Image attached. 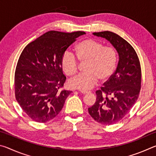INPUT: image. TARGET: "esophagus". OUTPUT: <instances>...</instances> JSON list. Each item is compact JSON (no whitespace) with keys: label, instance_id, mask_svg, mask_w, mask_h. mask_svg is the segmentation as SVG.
<instances>
[{"label":"esophagus","instance_id":"esophagus-1","mask_svg":"<svg viewBox=\"0 0 156 156\" xmlns=\"http://www.w3.org/2000/svg\"><path fill=\"white\" fill-rule=\"evenodd\" d=\"M80 93H82V94H87L89 93H90L91 91H84V90H80Z\"/></svg>","mask_w":156,"mask_h":156}]
</instances>
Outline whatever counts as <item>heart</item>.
<instances>
[{"mask_svg": "<svg viewBox=\"0 0 156 156\" xmlns=\"http://www.w3.org/2000/svg\"><path fill=\"white\" fill-rule=\"evenodd\" d=\"M75 56L65 51L61 58L63 72L68 76L77 73L79 63H84V72L69 81L71 88L88 90L93 88L98 81L107 80L114 73L118 56L115 49L104 46L101 42L89 38L78 43L74 47Z\"/></svg>", "mask_w": 156, "mask_h": 156, "instance_id": "obj_1", "label": "heart"}]
</instances>
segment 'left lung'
Here are the masks:
<instances>
[{
    "label": "left lung",
    "instance_id": "left-lung-1",
    "mask_svg": "<svg viewBox=\"0 0 156 156\" xmlns=\"http://www.w3.org/2000/svg\"><path fill=\"white\" fill-rule=\"evenodd\" d=\"M94 34L109 41L119 56L115 72L96 91V101L88 109L97 122L110 125L122 120L138 98L142 78L140 62L133 47L119 35L109 31Z\"/></svg>",
    "mask_w": 156,
    "mask_h": 156
}]
</instances>
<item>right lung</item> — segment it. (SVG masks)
<instances>
[{
    "label": "right lung",
    "instance_id": "right-lung-1",
    "mask_svg": "<svg viewBox=\"0 0 156 156\" xmlns=\"http://www.w3.org/2000/svg\"><path fill=\"white\" fill-rule=\"evenodd\" d=\"M84 31H49L31 42L21 53L14 75L15 97L24 112L37 122L54 118L72 91L63 89L66 77L61 58Z\"/></svg>",
    "mask_w": 156,
    "mask_h": 156
}]
</instances>
